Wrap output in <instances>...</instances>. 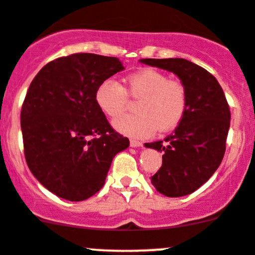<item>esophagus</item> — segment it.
<instances>
[{
  "mask_svg": "<svg viewBox=\"0 0 255 255\" xmlns=\"http://www.w3.org/2000/svg\"><path fill=\"white\" fill-rule=\"evenodd\" d=\"M130 147H143V143L137 139H130Z\"/></svg>",
  "mask_w": 255,
  "mask_h": 255,
  "instance_id": "obj_1",
  "label": "esophagus"
}]
</instances>
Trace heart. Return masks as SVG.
<instances>
[{"label":"heart","mask_w":255,"mask_h":255,"mask_svg":"<svg viewBox=\"0 0 255 255\" xmlns=\"http://www.w3.org/2000/svg\"><path fill=\"white\" fill-rule=\"evenodd\" d=\"M138 99L134 114L114 121V127L123 134L144 138L156 129L167 133L184 120L187 109V90L184 83L168 79L165 73L143 69L126 79V87L113 79H107L95 92V102L109 118L125 112L128 97Z\"/></svg>","instance_id":"heart-1"}]
</instances>
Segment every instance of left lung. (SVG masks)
<instances>
[{"mask_svg": "<svg viewBox=\"0 0 255 255\" xmlns=\"http://www.w3.org/2000/svg\"><path fill=\"white\" fill-rule=\"evenodd\" d=\"M139 61L171 71L186 87L182 122L163 141L144 144L163 152L162 166L151 177L157 191L168 197L185 196L205 184L223 161L230 127L227 98L214 75L186 59Z\"/></svg>", "mask_w": 255, "mask_h": 255, "instance_id": "1", "label": "left lung"}]
</instances>
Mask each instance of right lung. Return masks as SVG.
<instances>
[{
    "label": "right lung",
    "instance_id": "obj_1",
    "mask_svg": "<svg viewBox=\"0 0 255 255\" xmlns=\"http://www.w3.org/2000/svg\"><path fill=\"white\" fill-rule=\"evenodd\" d=\"M123 69L118 58L80 52L50 61L31 82L21 109L25 158L56 196H93L114 156L129 146L95 102L99 85Z\"/></svg>",
    "mask_w": 255,
    "mask_h": 255
}]
</instances>
